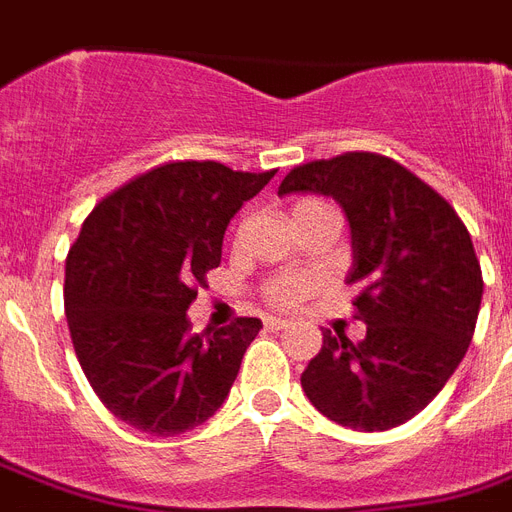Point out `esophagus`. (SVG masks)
<instances>
[{
  "instance_id": "1",
  "label": "esophagus",
  "mask_w": 512,
  "mask_h": 512,
  "mask_svg": "<svg viewBox=\"0 0 512 512\" xmlns=\"http://www.w3.org/2000/svg\"><path fill=\"white\" fill-rule=\"evenodd\" d=\"M292 321L289 319H276V316H268L265 319V329H271V332H281V329H287Z\"/></svg>"
}]
</instances>
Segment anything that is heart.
Instances as JSON below:
<instances>
[{
	"label": "heart",
	"instance_id": "b5f03b06",
	"mask_svg": "<svg viewBox=\"0 0 512 512\" xmlns=\"http://www.w3.org/2000/svg\"><path fill=\"white\" fill-rule=\"evenodd\" d=\"M313 204H324V201L316 199H303L295 209L313 207ZM313 279L311 276H303V273H281V276H273L268 284H265V300L271 305H279V308H289V305L300 303L303 297H308L313 292Z\"/></svg>",
	"mask_w": 512,
	"mask_h": 512
}]
</instances>
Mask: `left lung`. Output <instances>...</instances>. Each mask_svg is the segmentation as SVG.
<instances>
[{
	"instance_id": "8db88e82",
	"label": "left lung",
	"mask_w": 512,
	"mask_h": 512,
	"mask_svg": "<svg viewBox=\"0 0 512 512\" xmlns=\"http://www.w3.org/2000/svg\"><path fill=\"white\" fill-rule=\"evenodd\" d=\"M287 193L332 196L350 223L358 289L356 319L366 337L324 332L303 372L305 396L324 417L353 430H388L438 396L465 358L484 279L460 215L420 177L380 154L300 164L279 185Z\"/></svg>"
}]
</instances>
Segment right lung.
I'll return each mask as SVG.
<instances>
[{
	"instance_id": "add662e5",
	"label": "right lung",
	"mask_w": 512,
	"mask_h": 512,
	"mask_svg": "<svg viewBox=\"0 0 512 512\" xmlns=\"http://www.w3.org/2000/svg\"><path fill=\"white\" fill-rule=\"evenodd\" d=\"M271 172L172 162L100 201L66 257V319L79 364L114 417L177 436L223 406L260 319L193 335L185 316L220 265L223 236Z\"/></svg>"
}]
</instances>
